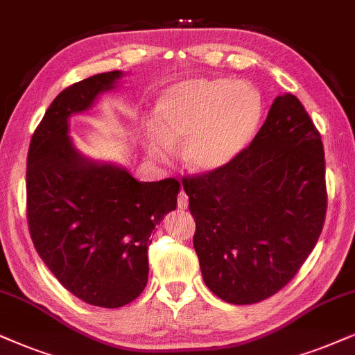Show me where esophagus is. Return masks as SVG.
Segmentation results:
<instances>
[{
    "label": "esophagus",
    "mask_w": 355,
    "mask_h": 355,
    "mask_svg": "<svg viewBox=\"0 0 355 355\" xmlns=\"http://www.w3.org/2000/svg\"><path fill=\"white\" fill-rule=\"evenodd\" d=\"M187 206H188V195L182 190L180 195H178V208L187 209Z\"/></svg>",
    "instance_id": "1"
}]
</instances>
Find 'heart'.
I'll use <instances>...</instances> for the list:
<instances>
[{"instance_id":"b5f03b06","label":"heart","mask_w":355,"mask_h":355,"mask_svg":"<svg viewBox=\"0 0 355 355\" xmlns=\"http://www.w3.org/2000/svg\"><path fill=\"white\" fill-rule=\"evenodd\" d=\"M260 93L248 82L191 78L159 98L146 149L168 160L183 142V160L196 173H213L239 157L252 142L262 119Z\"/></svg>"}]
</instances>
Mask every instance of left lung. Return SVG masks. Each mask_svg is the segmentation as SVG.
Masks as SVG:
<instances>
[{"label": "left lung", "mask_w": 355, "mask_h": 355, "mask_svg": "<svg viewBox=\"0 0 355 355\" xmlns=\"http://www.w3.org/2000/svg\"><path fill=\"white\" fill-rule=\"evenodd\" d=\"M324 173L320 132L285 93L234 162L183 180L201 275L216 297L259 303L295 277L324 224Z\"/></svg>", "instance_id": "obj_1"}]
</instances>
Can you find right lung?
<instances>
[{
	"instance_id": "right-lung-1",
	"label": "right lung",
	"mask_w": 355,
	"mask_h": 355,
	"mask_svg": "<svg viewBox=\"0 0 355 355\" xmlns=\"http://www.w3.org/2000/svg\"><path fill=\"white\" fill-rule=\"evenodd\" d=\"M124 71L98 73L58 95L31 139L28 223L34 248L58 282L85 303L119 308L147 285L150 234L177 208L173 178L137 182L123 165L83 155L71 116L87 113Z\"/></svg>"
}]
</instances>
